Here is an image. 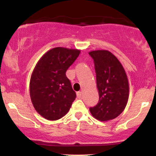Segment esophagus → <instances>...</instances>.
Returning <instances> with one entry per match:
<instances>
[{
	"mask_svg": "<svg viewBox=\"0 0 156 156\" xmlns=\"http://www.w3.org/2000/svg\"><path fill=\"white\" fill-rule=\"evenodd\" d=\"M82 96V92H77V97H78V98H80Z\"/></svg>",
	"mask_w": 156,
	"mask_h": 156,
	"instance_id": "obj_1",
	"label": "esophagus"
}]
</instances>
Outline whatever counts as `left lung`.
<instances>
[{
  "mask_svg": "<svg viewBox=\"0 0 156 156\" xmlns=\"http://www.w3.org/2000/svg\"><path fill=\"white\" fill-rule=\"evenodd\" d=\"M94 60L99 101L89 108L100 121L115 119L124 111L129 97L128 77L119 61L111 52L99 50L89 52Z\"/></svg>",
  "mask_w": 156,
  "mask_h": 156,
  "instance_id": "8db88e82",
  "label": "left lung"
}]
</instances>
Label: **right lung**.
Listing matches in <instances>:
<instances>
[{
    "instance_id": "1",
    "label": "right lung",
    "mask_w": 156,
    "mask_h": 156,
    "mask_svg": "<svg viewBox=\"0 0 156 156\" xmlns=\"http://www.w3.org/2000/svg\"><path fill=\"white\" fill-rule=\"evenodd\" d=\"M77 49L55 48L37 62L30 80V96L35 110L48 120H57L69 112L76 98L66 71L80 54Z\"/></svg>"
}]
</instances>
